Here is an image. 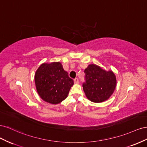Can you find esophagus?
Instances as JSON below:
<instances>
[{"label": "esophagus", "mask_w": 147, "mask_h": 147, "mask_svg": "<svg viewBox=\"0 0 147 147\" xmlns=\"http://www.w3.org/2000/svg\"><path fill=\"white\" fill-rule=\"evenodd\" d=\"M78 82H79V80H78V79L77 78L74 79V83H78Z\"/></svg>", "instance_id": "esophagus-1"}]
</instances>
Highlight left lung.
Segmentation results:
<instances>
[{
    "instance_id": "obj_1",
    "label": "left lung",
    "mask_w": 147,
    "mask_h": 147,
    "mask_svg": "<svg viewBox=\"0 0 147 147\" xmlns=\"http://www.w3.org/2000/svg\"><path fill=\"white\" fill-rule=\"evenodd\" d=\"M86 82L83 84L87 98L95 103L108 100L117 86V78L112 70L107 71L91 64L84 69Z\"/></svg>"
}]
</instances>
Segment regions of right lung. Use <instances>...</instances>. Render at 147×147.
I'll return each mask as SVG.
<instances>
[{"label":"right lung","instance_id":"add662e5","mask_svg":"<svg viewBox=\"0 0 147 147\" xmlns=\"http://www.w3.org/2000/svg\"><path fill=\"white\" fill-rule=\"evenodd\" d=\"M34 80L39 96L51 104H57L66 99L74 84L60 62L42 64L35 72Z\"/></svg>","mask_w":147,"mask_h":147}]
</instances>
